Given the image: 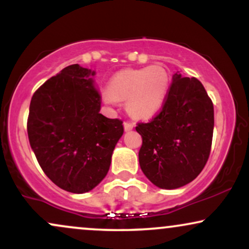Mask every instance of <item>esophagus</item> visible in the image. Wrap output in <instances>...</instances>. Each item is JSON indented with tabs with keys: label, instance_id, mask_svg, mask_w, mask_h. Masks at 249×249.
I'll list each match as a JSON object with an SVG mask.
<instances>
[{
	"label": "esophagus",
	"instance_id": "obj_1",
	"mask_svg": "<svg viewBox=\"0 0 249 249\" xmlns=\"http://www.w3.org/2000/svg\"><path fill=\"white\" fill-rule=\"evenodd\" d=\"M134 127V124L131 122H124V128L125 131H131Z\"/></svg>",
	"mask_w": 249,
	"mask_h": 249
}]
</instances>
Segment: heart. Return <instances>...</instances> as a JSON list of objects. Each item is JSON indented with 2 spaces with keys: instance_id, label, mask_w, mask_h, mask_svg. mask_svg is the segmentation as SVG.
Wrapping results in <instances>:
<instances>
[{
  "instance_id": "b5f03b06",
  "label": "heart",
  "mask_w": 249,
  "mask_h": 249,
  "mask_svg": "<svg viewBox=\"0 0 249 249\" xmlns=\"http://www.w3.org/2000/svg\"><path fill=\"white\" fill-rule=\"evenodd\" d=\"M104 99L126 102L128 112L146 118L154 115L164 104L168 90V76L161 67L121 70L107 82Z\"/></svg>"
}]
</instances>
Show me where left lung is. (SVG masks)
<instances>
[{
  "label": "left lung",
  "mask_w": 249,
  "mask_h": 249,
  "mask_svg": "<svg viewBox=\"0 0 249 249\" xmlns=\"http://www.w3.org/2000/svg\"><path fill=\"white\" fill-rule=\"evenodd\" d=\"M162 110L136 127L142 136L139 165L164 190L193 181L208 160L214 127L213 103L194 77L174 73Z\"/></svg>",
  "instance_id": "obj_1"
}]
</instances>
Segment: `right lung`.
Masks as SVG:
<instances>
[{
  "label": "right lung",
  "instance_id": "add662e5",
  "mask_svg": "<svg viewBox=\"0 0 249 249\" xmlns=\"http://www.w3.org/2000/svg\"><path fill=\"white\" fill-rule=\"evenodd\" d=\"M95 71L72 64L37 89L30 102L28 137L37 161L53 184L87 193L105 178L123 122L99 113Z\"/></svg>",
  "mask_w": 249,
  "mask_h": 249
}]
</instances>
